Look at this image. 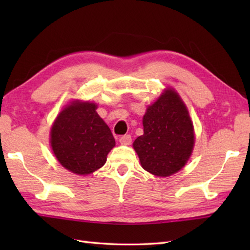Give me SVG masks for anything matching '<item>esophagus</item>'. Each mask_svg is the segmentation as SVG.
I'll return each instance as SVG.
<instances>
[{
	"label": "esophagus",
	"instance_id": "esophagus-1",
	"mask_svg": "<svg viewBox=\"0 0 250 250\" xmlns=\"http://www.w3.org/2000/svg\"><path fill=\"white\" fill-rule=\"evenodd\" d=\"M119 142H120L121 145H130L132 143V137L129 134L122 135L119 139Z\"/></svg>",
	"mask_w": 250,
	"mask_h": 250
}]
</instances>
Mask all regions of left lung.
<instances>
[{
    "mask_svg": "<svg viewBox=\"0 0 250 250\" xmlns=\"http://www.w3.org/2000/svg\"><path fill=\"white\" fill-rule=\"evenodd\" d=\"M143 125L144 134L133 143L143 168L161 177L178 172L192 152L194 133L188 110L177 92L167 89L149 106Z\"/></svg>",
    "mask_w": 250,
    "mask_h": 250,
    "instance_id": "obj_1",
    "label": "left lung"
}]
</instances>
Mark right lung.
<instances>
[{
  "label": "right lung",
  "instance_id": "add662e5",
  "mask_svg": "<svg viewBox=\"0 0 250 250\" xmlns=\"http://www.w3.org/2000/svg\"><path fill=\"white\" fill-rule=\"evenodd\" d=\"M97 105L73 102L57 117L50 132L56 158L68 171L87 175L106 162L115 146L110 129L98 115Z\"/></svg>",
  "mask_w": 250,
  "mask_h": 250
}]
</instances>
